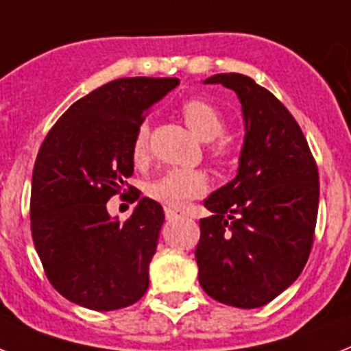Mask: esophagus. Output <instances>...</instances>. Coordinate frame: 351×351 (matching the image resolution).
Returning <instances> with one entry per match:
<instances>
[{"mask_svg": "<svg viewBox=\"0 0 351 351\" xmlns=\"http://www.w3.org/2000/svg\"><path fill=\"white\" fill-rule=\"evenodd\" d=\"M185 210L176 209V207H166V218L167 220H178V218H184Z\"/></svg>", "mask_w": 351, "mask_h": 351, "instance_id": "esophagus-1", "label": "esophagus"}]
</instances>
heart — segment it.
<instances>
[{"label":"heart","mask_w":351,"mask_h":351,"mask_svg":"<svg viewBox=\"0 0 351 351\" xmlns=\"http://www.w3.org/2000/svg\"><path fill=\"white\" fill-rule=\"evenodd\" d=\"M182 119L193 133L202 141H215L225 130V119L221 111L204 99H191L182 106ZM147 124H141L133 138L131 156L135 164H142L147 158ZM210 155L218 162H225L230 156V146L225 138H218L210 146ZM207 175L202 169L173 167L162 173L147 184V195L153 200L167 207H182L187 200L204 195L207 191Z\"/></svg>","instance_id":"b5f03b06"}]
</instances>
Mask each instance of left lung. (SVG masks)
I'll return each instance as SVG.
<instances>
[{"label":"left lung","instance_id":"left-lung-1","mask_svg":"<svg viewBox=\"0 0 351 351\" xmlns=\"http://www.w3.org/2000/svg\"><path fill=\"white\" fill-rule=\"evenodd\" d=\"M205 84L234 90L245 141L234 180L204 202L196 245L205 294L229 306L258 308L299 278L314 243L319 173L303 131L269 90L241 73Z\"/></svg>","mask_w":351,"mask_h":351}]
</instances>
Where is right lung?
<instances>
[{"label":"right lung","instance_id":"1","mask_svg":"<svg viewBox=\"0 0 351 351\" xmlns=\"http://www.w3.org/2000/svg\"><path fill=\"white\" fill-rule=\"evenodd\" d=\"M178 82H108L73 102L39 147L30 229L48 281L72 303L110 312L146 294L164 209L138 189L131 191L138 204L126 221L111 218L106 204L133 175L131 146L144 115Z\"/></svg>","mask_w":351,"mask_h":351}]
</instances>
